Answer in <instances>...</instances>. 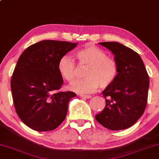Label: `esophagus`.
Listing matches in <instances>:
<instances>
[{
  "instance_id": "1",
  "label": "esophagus",
  "mask_w": 159,
  "mask_h": 159,
  "mask_svg": "<svg viewBox=\"0 0 159 159\" xmlns=\"http://www.w3.org/2000/svg\"><path fill=\"white\" fill-rule=\"evenodd\" d=\"M81 98H87V99H90L92 98V96L91 95H80Z\"/></svg>"
}]
</instances>
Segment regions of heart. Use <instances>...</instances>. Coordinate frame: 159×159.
<instances>
[{
    "instance_id": "1",
    "label": "heart",
    "mask_w": 159,
    "mask_h": 159,
    "mask_svg": "<svg viewBox=\"0 0 159 159\" xmlns=\"http://www.w3.org/2000/svg\"><path fill=\"white\" fill-rule=\"evenodd\" d=\"M80 64L88 65L84 72L86 78L77 80L70 85L71 91L80 94L94 93L100 84L106 88L116 81L118 75V65L114 59L107 57L104 50L93 44H87L76 52ZM61 77L71 82L75 79V63L69 56L61 57L57 65Z\"/></svg>"
}]
</instances>
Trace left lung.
Segmentation results:
<instances>
[{
    "mask_svg": "<svg viewBox=\"0 0 159 159\" xmlns=\"http://www.w3.org/2000/svg\"><path fill=\"white\" fill-rule=\"evenodd\" d=\"M118 65L116 81L102 92L106 105L95 116L103 127L120 130L131 127L146 109L149 77L140 55L118 42H101Z\"/></svg>",
    "mask_w": 159,
    "mask_h": 159,
    "instance_id": "left-lung-1",
    "label": "left lung"
}]
</instances>
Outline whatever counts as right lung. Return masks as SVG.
<instances>
[{"mask_svg":"<svg viewBox=\"0 0 159 159\" xmlns=\"http://www.w3.org/2000/svg\"><path fill=\"white\" fill-rule=\"evenodd\" d=\"M77 43L44 40L22 53L11 81L13 104L23 123L36 131L57 128L65 119L73 92H58L63 84L57 65Z\"/></svg>","mask_w":159,"mask_h":159,"instance_id":"right-lung-1","label":"right lung"}]
</instances>
